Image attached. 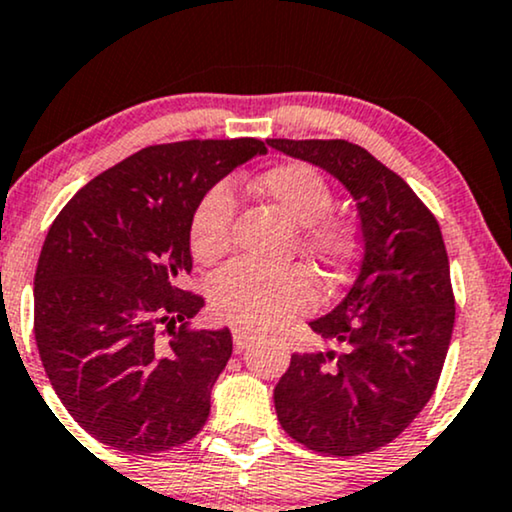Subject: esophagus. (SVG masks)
Masks as SVG:
<instances>
[{"label": "esophagus", "mask_w": 512, "mask_h": 512, "mask_svg": "<svg viewBox=\"0 0 512 512\" xmlns=\"http://www.w3.org/2000/svg\"><path fill=\"white\" fill-rule=\"evenodd\" d=\"M250 341H252V331L233 329V348H236V353H243V350L250 346Z\"/></svg>", "instance_id": "obj_1"}]
</instances>
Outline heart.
Masks as SVG:
<instances>
[{
    "instance_id": "b5f03b06",
    "label": "heart",
    "mask_w": 512,
    "mask_h": 512,
    "mask_svg": "<svg viewBox=\"0 0 512 512\" xmlns=\"http://www.w3.org/2000/svg\"><path fill=\"white\" fill-rule=\"evenodd\" d=\"M255 190L272 200L300 229V248L319 269L338 274L357 252L355 226L329 209L334 190L315 166L305 162L279 164L257 176ZM236 195L226 181L214 183L195 202L188 224L190 252L197 262H217L233 240ZM214 312L226 322L245 329H269L317 303L315 283L300 267H264L238 260L224 267L209 286Z\"/></svg>"
}]
</instances>
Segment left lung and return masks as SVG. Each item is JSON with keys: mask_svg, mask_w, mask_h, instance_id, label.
Returning <instances> with one entry per match:
<instances>
[{"mask_svg": "<svg viewBox=\"0 0 512 512\" xmlns=\"http://www.w3.org/2000/svg\"><path fill=\"white\" fill-rule=\"evenodd\" d=\"M334 174L357 202L362 260L312 331L338 343L293 353L274 389L279 422L310 451L350 458L405 432L439 384L455 322L439 221L396 171L348 140H267Z\"/></svg>", "mask_w": 512, "mask_h": 512, "instance_id": "8db88e82", "label": "left lung"}]
</instances>
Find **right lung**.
Wrapping results in <instances>:
<instances>
[{
	"label": "right lung",
	"mask_w": 512,
	"mask_h": 512,
	"mask_svg": "<svg viewBox=\"0 0 512 512\" xmlns=\"http://www.w3.org/2000/svg\"><path fill=\"white\" fill-rule=\"evenodd\" d=\"M257 138L143 147L102 171L49 226L35 272V341L64 408L116 451L150 455L205 427L231 331L193 329L205 305L193 269L195 202Z\"/></svg>",
	"instance_id": "obj_1"
}]
</instances>
